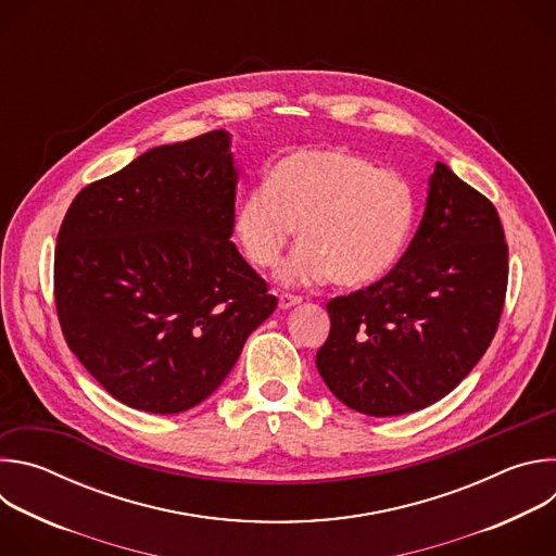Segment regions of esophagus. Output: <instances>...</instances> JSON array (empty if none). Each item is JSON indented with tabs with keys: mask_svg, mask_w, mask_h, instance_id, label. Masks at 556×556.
I'll return each mask as SVG.
<instances>
[{
	"mask_svg": "<svg viewBox=\"0 0 556 556\" xmlns=\"http://www.w3.org/2000/svg\"><path fill=\"white\" fill-rule=\"evenodd\" d=\"M299 303H301V296H296V294H288V292L279 294V307H281V309L294 307V305H299Z\"/></svg>",
	"mask_w": 556,
	"mask_h": 556,
	"instance_id": "1",
	"label": "esophagus"
}]
</instances>
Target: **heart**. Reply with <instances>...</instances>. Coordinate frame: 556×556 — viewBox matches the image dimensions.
<instances>
[{"instance_id":"heart-1","label":"heart","mask_w":556,"mask_h":556,"mask_svg":"<svg viewBox=\"0 0 556 556\" xmlns=\"http://www.w3.org/2000/svg\"><path fill=\"white\" fill-rule=\"evenodd\" d=\"M418 215L414 185L348 149H299L235 204L232 232L260 270L281 264L294 232L303 242L281 279L365 288L399 264Z\"/></svg>"}]
</instances>
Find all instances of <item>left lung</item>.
<instances>
[{"mask_svg":"<svg viewBox=\"0 0 556 556\" xmlns=\"http://www.w3.org/2000/svg\"><path fill=\"white\" fill-rule=\"evenodd\" d=\"M508 286L497 208L435 163L422 222L380 281L328 301L316 369L337 399L374 418L425 409L489 350Z\"/></svg>","mask_w":556,"mask_h":556,"instance_id":"obj_1","label":"left lung"}]
</instances>
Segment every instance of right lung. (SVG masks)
<instances>
[{
  "label": "right lung",
  "mask_w": 556,
  "mask_h": 556,
  "mask_svg": "<svg viewBox=\"0 0 556 556\" xmlns=\"http://www.w3.org/2000/svg\"><path fill=\"white\" fill-rule=\"evenodd\" d=\"M224 129L144 151L70 204L54 251L63 337L123 405L180 414L224 382L277 307L230 242Z\"/></svg>",
  "instance_id": "right-lung-1"
}]
</instances>
